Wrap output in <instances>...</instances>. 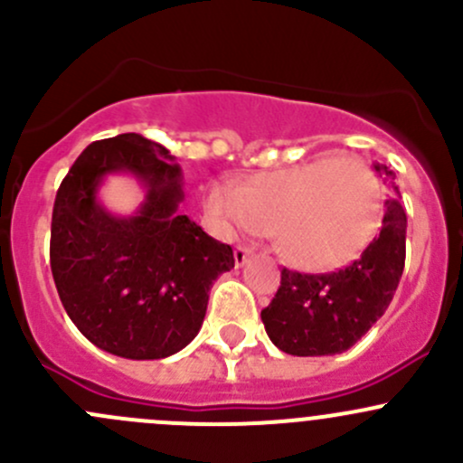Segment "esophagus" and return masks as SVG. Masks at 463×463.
<instances>
[{
    "label": "esophagus",
    "mask_w": 463,
    "mask_h": 463,
    "mask_svg": "<svg viewBox=\"0 0 463 463\" xmlns=\"http://www.w3.org/2000/svg\"><path fill=\"white\" fill-rule=\"evenodd\" d=\"M250 255H253V250L246 249V246H235V264L237 266H244L246 261H249Z\"/></svg>",
    "instance_id": "obj_1"
}]
</instances>
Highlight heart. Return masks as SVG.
<instances>
[{"label":"heart","instance_id":"obj_1","mask_svg":"<svg viewBox=\"0 0 463 463\" xmlns=\"http://www.w3.org/2000/svg\"><path fill=\"white\" fill-rule=\"evenodd\" d=\"M208 210L222 226L273 235L278 253L305 270L361 258L383 222V184L367 161L322 156L258 175L240 188L214 185Z\"/></svg>","mask_w":463,"mask_h":463}]
</instances>
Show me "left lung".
<instances>
[{
  "label": "left lung",
  "mask_w": 463,
  "mask_h": 463,
  "mask_svg": "<svg viewBox=\"0 0 463 463\" xmlns=\"http://www.w3.org/2000/svg\"><path fill=\"white\" fill-rule=\"evenodd\" d=\"M376 172L394 179L387 165ZM392 188L396 190L394 181ZM405 217L399 199L385 202L381 231L356 261L334 273L282 269V282L261 322L270 343L291 356H331L358 343L385 314L405 266Z\"/></svg>",
  "instance_id": "left-lung-1"
}]
</instances>
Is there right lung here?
<instances>
[{"label": "right lung", "mask_w": 463, "mask_h": 463, "mask_svg": "<svg viewBox=\"0 0 463 463\" xmlns=\"http://www.w3.org/2000/svg\"><path fill=\"white\" fill-rule=\"evenodd\" d=\"M114 171L148 190L132 218L107 213L95 199ZM181 185L179 163L161 143L118 134L89 145L55 194V288L80 334L114 356L156 361L181 352L202 329L213 282L235 266L231 246L176 213Z\"/></svg>", "instance_id": "1"}]
</instances>
